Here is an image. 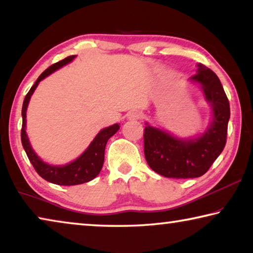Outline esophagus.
<instances>
[{
	"instance_id": "34e87169",
	"label": "esophagus",
	"mask_w": 253,
	"mask_h": 253,
	"mask_svg": "<svg viewBox=\"0 0 253 253\" xmlns=\"http://www.w3.org/2000/svg\"><path fill=\"white\" fill-rule=\"evenodd\" d=\"M127 117H128V119H129V121H139V119L142 118V114H140L139 111L132 110V111H129V113H128Z\"/></svg>"
}]
</instances>
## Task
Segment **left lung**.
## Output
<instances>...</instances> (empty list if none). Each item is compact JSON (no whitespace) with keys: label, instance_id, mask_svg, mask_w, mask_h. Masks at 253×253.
<instances>
[{"label":"left lung","instance_id":"left-lung-1","mask_svg":"<svg viewBox=\"0 0 253 253\" xmlns=\"http://www.w3.org/2000/svg\"><path fill=\"white\" fill-rule=\"evenodd\" d=\"M190 80L202 87L212 107L211 125L196 138L182 139L160 128L147 125L144 129V154L149 168L169 178L202 176L223 151L228 135L230 104L220 79L202 63Z\"/></svg>","mask_w":253,"mask_h":253}]
</instances>
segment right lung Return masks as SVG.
I'll return each instance as SVG.
<instances>
[{
	"label": "right lung",
	"instance_id": "right-lung-1",
	"mask_svg": "<svg viewBox=\"0 0 253 253\" xmlns=\"http://www.w3.org/2000/svg\"><path fill=\"white\" fill-rule=\"evenodd\" d=\"M76 58V55H70L61 61H59L54 65L50 66L48 69L44 70L40 75L39 78L37 79L36 83L30 89L27 96L24 98L23 106H22V129H21V140L25 153L29 157L30 162L33 165L34 169L40 175L42 178L50 183L58 184V185H78V184L87 183L91 179L95 178L98 174L100 173L102 165H104L105 160V148L106 144L111 136L115 135L119 129L118 124H115L113 126H109L98 132V135L93 138L92 142L89 145L88 148L81 154V155L75 160L74 162L69 163L67 165L55 166L49 165L44 163L41 158L37 155L36 152L31 147V144L29 142L25 127H27V109L28 105L31 98L32 93L36 90L38 84L41 80H43L45 77L52 74L53 71L58 70L59 68L66 66L67 63L71 62Z\"/></svg>",
	"mask_w": 253,
	"mask_h": 253
}]
</instances>
